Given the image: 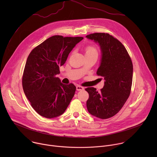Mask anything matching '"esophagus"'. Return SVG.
I'll return each instance as SVG.
<instances>
[{"mask_svg":"<svg viewBox=\"0 0 157 157\" xmlns=\"http://www.w3.org/2000/svg\"><path fill=\"white\" fill-rule=\"evenodd\" d=\"M84 89V88L83 87H82V86H76V90L77 91H83Z\"/></svg>","mask_w":157,"mask_h":157,"instance_id":"1","label":"esophagus"}]
</instances>
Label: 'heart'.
I'll list each match as a JSON object with an SVG mask.
<instances>
[{
    "mask_svg": "<svg viewBox=\"0 0 157 157\" xmlns=\"http://www.w3.org/2000/svg\"><path fill=\"white\" fill-rule=\"evenodd\" d=\"M86 55H98V49L93 45L87 46L85 48Z\"/></svg>",
    "mask_w": 157,
    "mask_h": 157,
    "instance_id": "heart-1",
    "label": "heart"
}]
</instances>
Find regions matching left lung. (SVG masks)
<instances>
[{
  "label": "left lung",
  "mask_w": 157,
  "mask_h": 157,
  "mask_svg": "<svg viewBox=\"0 0 157 157\" xmlns=\"http://www.w3.org/2000/svg\"><path fill=\"white\" fill-rule=\"evenodd\" d=\"M86 37L99 44L102 58L97 75L105 80L99 93L93 87L85 89L89 93L87 109L96 117L109 119L119 113L130 96L133 77L132 62L122 43L113 35L94 33Z\"/></svg>",
  "instance_id": "left-lung-1"
}]
</instances>
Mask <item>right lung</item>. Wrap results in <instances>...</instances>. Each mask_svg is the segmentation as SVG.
I'll list each match as a JSON object with an SVG mask.
<instances>
[{
  "instance_id": "right-lung-1",
  "label": "right lung",
  "mask_w": 157,
  "mask_h": 157,
  "mask_svg": "<svg viewBox=\"0 0 157 157\" xmlns=\"http://www.w3.org/2000/svg\"><path fill=\"white\" fill-rule=\"evenodd\" d=\"M83 37L52 36L32 50L22 76L24 93L40 116L51 119L63 114L73 98L76 86L64 84L56 76L68 55Z\"/></svg>"
}]
</instances>
